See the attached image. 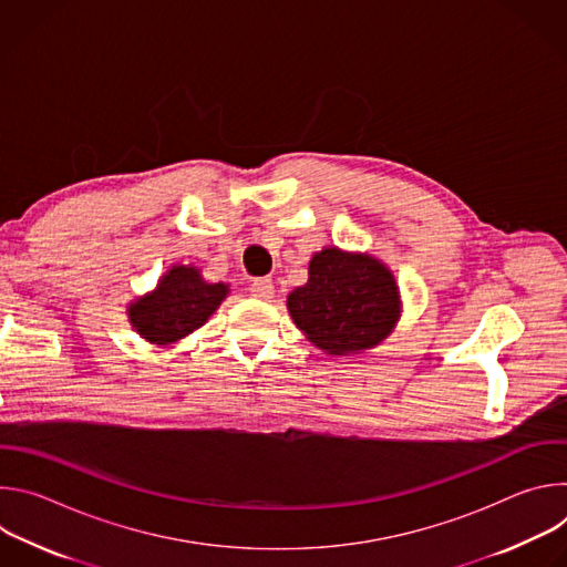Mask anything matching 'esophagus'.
<instances>
[{
    "instance_id": "34e87169",
    "label": "esophagus",
    "mask_w": 567,
    "mask_h": 567,
    "mask_svg": "<svg viewBox=\"0 0 567 567\" xmlns=\"http://www.w3.org/2000/svg\"><path fill=\"white\" fill-rule=\"evenodd\" d=\"M274 291H276V287H274V282L269 278H258V280L251 282V293L256 298L269 300V298H274Z\"/></svg>"
}]
</instances>
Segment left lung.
<instances>
[{
  "mask_svg": "<svg viewBox=\"0 0 567 567\" xmlns=\"http://www.w3.org/2000/svg\"><path fill=\"white\" fill-rule=\"evenodd\" d=\"M307 339L330 354H357L392 330L399 300L392 274L370 256L326 249L309 262V280L287 298Z\"/></svg>",
  "mask_w": 567,
  "mask_h": 567,
  "instance_id": "8db88e82",
  "label": "left lung"
}]
</instances>
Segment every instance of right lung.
<instances>
[{
	"label": "right lung",
	"mask_w": 567,
	"mask_h": 567,
	"mask_svg": "<svg viewBox=\"0 0 567 567\" xmlns=\"http://www.w3.org/2000/svg\"><path fill=\"white\" fill-rule=\"evenodd\" d=\"M226 291L221 282H204L195 267H173L156 291L130 307V320L143 339L166 346L204 326Z\"/></svg>",
	"instance_id": "obj_1"
}]
</instances>
